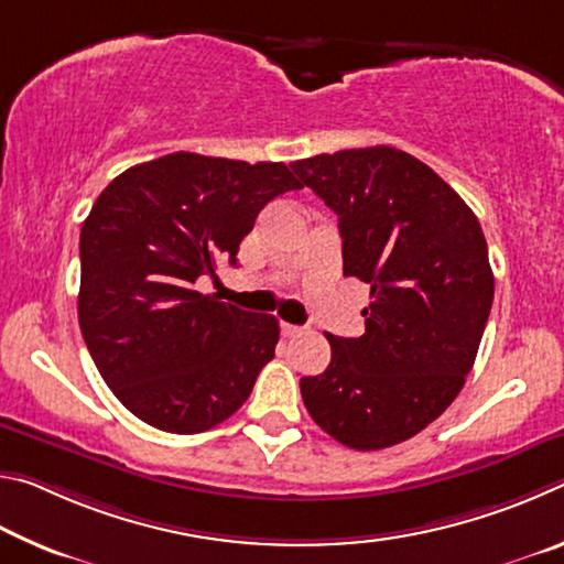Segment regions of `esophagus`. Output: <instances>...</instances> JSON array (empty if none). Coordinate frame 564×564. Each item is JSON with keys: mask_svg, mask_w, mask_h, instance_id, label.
Wrapping results in <instances>:
<instances>
[{"mask_svg": "<svg viewBox=\"0 0 564 564\" xmlns=\"http://www.w3.org/2000/svg\"><path fill=\"white\" fill-rule=\"evenodd\" d=\"M303 328L301 326H293V323H281V333L285 338H293V336H299Z\"/></svg>", "mask_w": 564, "mask_h": 564, "instance_id": "1", "label": "esophagus"}]
</instances>
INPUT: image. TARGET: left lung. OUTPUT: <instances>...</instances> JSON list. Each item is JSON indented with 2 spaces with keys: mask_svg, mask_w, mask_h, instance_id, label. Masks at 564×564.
<instances>
[{
  "mask_svg": "<svg viewBox=\"0 0 564 564\" xmlns=\"http://www.w3.org/2000/svg\"><path fill=\"white\" fill-rule=\"evenodd\" d=\"M338 216L343 273L370 285L366 333H328L330 362L301 378L311 417L352 451H380L433 423L465 386L495 279L482 228L423 161L393 147L293 161Z\"/></svg>",
  "mask_w": 564,
  "mask_h": 564,
  "instance_id": "left-lung-1",
  "label": "left lung"
}]
</instances>
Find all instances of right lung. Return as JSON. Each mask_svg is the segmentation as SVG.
I'll return each instance as SVG.
<instances>
[{
	"instance_id": "obj_1",
	"label": "right lung",
	"mask_w": 564,
	"mask_h": 564,
	"mask_svg": "<svg viewBox=\"0 0 564 564\" xmlns=\"http://www.w3.org/2000/svg\"><path fill=\"white\" fill-rule=\"evenodd\" d=\"M301 188L281 161L176 151L123 171L82 226L79 326L104 383L151 427L224 423L273 358L279 321L196 291L236 265L261 208Z\"/></svg>"
}]
</instances>
